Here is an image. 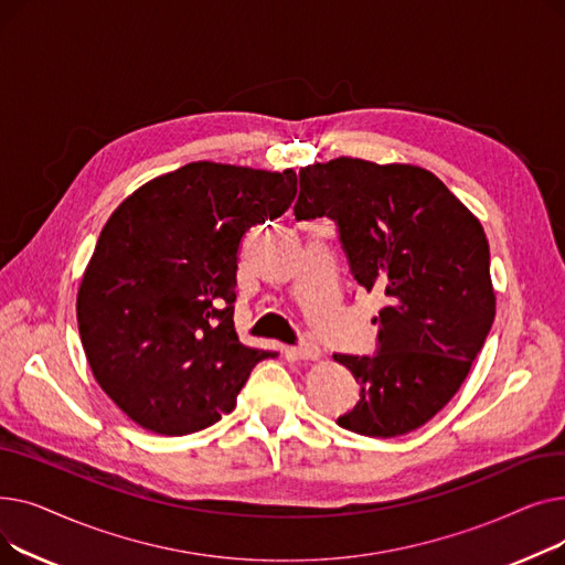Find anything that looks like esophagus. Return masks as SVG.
<instances>
[{"label": "esophagus", "mask_w": 565, "mask_h": 565, "mask_svg": "<svg viewBox=\"0 0 565 565\" xmlns=\"http://www.w3.org/2000/svg\"><path fill=\"white\" fill-rule=\"evenodd\" d=\"M295 358L313 362L320 358V348L313 341H302L298 348H295Z\"/></svg>", "instance_id": "obj_1"}]
</instances>
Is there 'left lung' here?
<instances>
[{"instance_id": "1", "label": "left lung", "mask_w": 565, "mask_h": 565, "mask_svg": "<svg viewBox=\"0 0 565 565\" xmlns=\"http://www.w3.org/2000/svg\"><path fill=\"white\" fill-rule=\"evenodd\" d=\"M292 213L334 220L352 277L387 300L375 354H334L362 387L337 424L369 437L417 430L460 390L492 328L481 222L435 173L360 158L300 169Z\"/></svg>"}]
</instances>
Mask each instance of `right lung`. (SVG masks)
<instances>
[{"label": "right lung", "instance_id": "1", "mask_svg": "<svg viewBox=\"0 0 565 565\" xmlns=\"http://www.w3.org/2000/svg\"><path fill=\"white\" fill-rule=\"evenodd\" d=\"M298 175L192 162L116 207L77 292V324L103 392L146 430L190 435L235 407L275 352L233 328L245 233L281 217Z\"/></svg>", "mask_w": 565, "mask_h": 565}]
</instances>
